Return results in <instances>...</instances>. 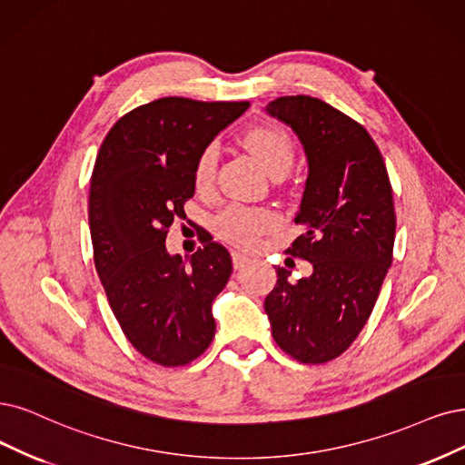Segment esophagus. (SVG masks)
I'll use <instances>...</instances> for the list:
<instances>
[{
	"mask_svg": "<svg viewBox=\"0 0 465 465\" xmlns=\"http://www.w3.org/2000/svg\"><path fill=\"white\" fill-rule=\"evenodd\" d=\"M232 261H233V266L239 270V268H245L249 262H251V254L243 252V251H233L232 252Z\"/></svg>",
	"mask_w": 465,
	"mask_h": 465,
	"instance_id": "esophagus-1",
	"label": "esophagus"
}]
</instances>
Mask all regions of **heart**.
<instances>
[{"mask_svg":"<svg viewBox=\"0 0 465 465\" xmlns=\"http://www.w3.org/2000/svg\"><path fill=\"white\" fill-rule=\"evenodd\" d=\"M243 145L254 154L264 166L270 176L285 174L293 164L295 147L291 135L278 126H259L243 135ZM218 151L214 145H206L195 163V185L199 192H206L213 185L216 172ZM273 214L264 209H252V206L232 204L223 209L216 218L218 233L232 243H252L256 237L273 226Z\"/></svg>","mask_w":465,"mask_h":465,"instance_id":"heart-1","label":"heart"}]
</instances>
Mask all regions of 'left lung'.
<instances>
[{
    "label": "left lung",
    "instance_id": "1",
    "mask_svg": "<svg viewBox=\"0 0 465 465\" xmlns=\"http://www.w3.org/2000/svg\"><path fill=\"white\" fill-rule=\"evenodd\" d=\"M268 114L299 135L308 178L295 223L302 233L287 254L312 264V276L278 283L264 301L278 347L302 364L345 352L364 330L392 262V187L368 130L311 95L270 101Z\"/></svg>",
    "mask_w": 465,
    "mask_h": 465
}]
</instances>
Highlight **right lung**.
<instances>
[{"instance_id":"1","label":"right lung","mask_w":465,"mask_h":465,"mask_svg":"<svg viewBox=\"0 0 465 465\" xmlns=\"http://www.w3.org/2000/svg\"><path fill=\"white\" fill-rule=\"evenodd\" d=\"M249 105L154 99L118 118L97 153L88 204L95 270L120 330L159 366H185L213 342V301L232 276V256L206 237L185 264L164 242L195 195L201 151Z\"/></svg>"}]
</instances>
